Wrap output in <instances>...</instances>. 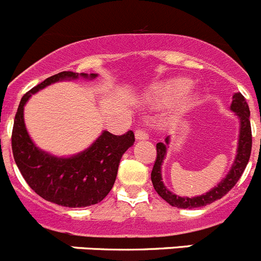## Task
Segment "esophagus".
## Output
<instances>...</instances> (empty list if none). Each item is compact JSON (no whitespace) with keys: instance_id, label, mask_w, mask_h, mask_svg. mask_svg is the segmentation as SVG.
Segmentation results:
<instances>
[{"instance_id":"1","label":"esophagus","mask_w":261,"mask_h":261,"mask_svg":"<svg viewBox=\"0 0 261 261\" xmlns=\"http://www.w3.org/2000/svg\"><path fill=\"white\" fill-rule=\"evenodd\" d=\"M135 136H136V140L137 141L148 140V133L146 132V130H143V129H138V130H136Z\"/></svg>"}]
</instances>
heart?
Segmentation results:
<instances>
[{
  "mask_svg": "<svg viewBox=\"0 0 261 261\" xmlns=\"http://www.w3.org/2000/svg\"><path fill=\"white\" fill-rule=\"evenodd\" d=\"M191 82L186 78H174L156 83L147 92L146 98L153 108L164 109L173 106V111L177 115L190 110L195 103V97L187 91Z\"/></svg>",
  "mask_w": 261,
  "mask_h": 261,
  "instance_id": "obj_1",
  "label": "heart"
}]
</instances>
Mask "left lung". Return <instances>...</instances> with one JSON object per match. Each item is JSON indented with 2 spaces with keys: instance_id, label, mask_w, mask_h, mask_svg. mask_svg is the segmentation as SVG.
Returning <instances> with one entry per match:
<instances>
[{
  "instance_id": "left-lung-1",
  "label": "left lung",
  "mask_w": 261,
  "mask_h": 261,
  "mask_svg": "<svg viewBox=\"0 0 261 261\" xmlns=\"http://www.w3.org/2000/svg\"><path fill=\"white\" fill-rule=\"evenodd\" d=\"M230 110L234 111L236 115L240 118V138H238V148L237 155H236L234 163L232 165V169L227 174V177L213 190L206 192L205 195L197 196V197H180L174 195L169 190H166L161 180V164L166 153V145H169V137H166L165 142H159L156 145V160L153 164L152 172H151V180H152L153 188L159 193L161 198L170 203L172 206L180 207V209H193V207L206 206L209 203L219 200L223 196L227 195L238 179L241 178L246 168L247 163L250 160L252 147V135H251V124H250V109L246 102V98L241 95L240 92L233 95L232 105Z\"/></svg>"
}]
</instances>
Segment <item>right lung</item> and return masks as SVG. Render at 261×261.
I'll return each instance as SVG.
<instances>
[{
  "mask_svg": "<svg viewBox=\"0 0 261 261\" xmlns=\"http://www.w3.org/2000/svg\"><path fill=\"white\" fill-rule=\"evenodd\" d=\"M78 76L93 79L97 74L61 71L27 92L17 108L11 136L15 163L29 187L44 200L66 207H84L102 201L115 183L121 156L135 143L132 130L123 136L105 130L91 147L71 158H56L36 147L24 124V105L39 89Z\"/></svg>",
  "mask_w": 261,
  "mask_h": 261,
  "instance_id": "1",
  "label": "right lung"
}]
</instances>
